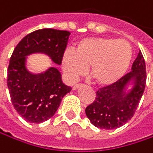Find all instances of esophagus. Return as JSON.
<instances>
[{
    "label": "esophagus",
    "mask_w": 153,
    "mask_h": 153,
    "mask_svg": "<svg viewBox=\"0 0 153 153\" xmlns=\"http://www.w3.org/2000/svg\"><path fill=\"white\" fill-rule=\"evenodd\" d=\"M82 86V84H81V83L76 84V85H74V86L72 87V90H73V91H76V90H78L79 88H81Z\"/></svg>",
    "instance_id": "obj_1"
}]
</instances>
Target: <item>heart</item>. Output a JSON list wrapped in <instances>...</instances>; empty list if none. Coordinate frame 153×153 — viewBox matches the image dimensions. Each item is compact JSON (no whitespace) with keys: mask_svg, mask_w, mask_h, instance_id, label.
<instances>
[{"mask_svg":"<svg viewBox=\"0 0 153 153\" xmlns=\"http://www.w3.org/2000/svg\"><path fill=\"white\" fill-rule=\"evenodd\" d=\"M132 47L125 39L90 37L81 40L74 52L67 49L62 55V67L67 78L74 82L91 67V77L100 86L119 81L132 59Z\"/></svg>","mask_w":153,"mask_h":153,"instance_id":"b5f03b06","label":"heart"}]
</instances>
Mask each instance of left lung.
Listing matches in <instances>:
<instances>
[{"mask_svg": "<svg viewBox=\"0 0 153 153\" xmlns=\"http://www.w3.org/2000/svg\"><path fill=\"white\" fill-rule=\"evenodd\" d=\"M146 66L141 51L132 65V71L116 83L97 91L95 100L89 105L85 113L96 127L116 129L126 124L134 115L146 84ZM134 79V87L126 93L127 84Z\"/></svg>", "mask_w": 153, "mask_h": 153, "instance_id": "left-lung-1", "label": "left lung"}]
</instances>
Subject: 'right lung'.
Wrapping results in <instances>:
<instances>
[{
    "instance_id": "add662e5",
    "label": "right lung",
    "mask_w": 153,
    "mask_h": 153,
    "mask_svg": "<svg viewBox=\"0 0 153 153\" xmlns=\"http://www.w3.org/2000/svg\"><path fill=\"white\" fill-rule=\"evenodd\" d=\"M69 36L70 32L66 30H36L19 41L10 56L7 77L10 100L17 112L29 123L39 124L52 117L71 88L62 83L56 68L51 67L37 75L28 72L25 56L42 52L53 62L61 64Z\"/></svg>"
}]
</instances>
